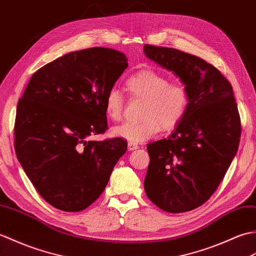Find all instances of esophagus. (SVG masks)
<instances>
[{"label": "esophagus", "instance_id": "obj_1", "mask_svg": "<svg viewBox=\"0 0 256 256\" xmlns=\"http://www.w3.org/2000/svg\"><path fill=\"white\" fill-rule=\"evenodd\" d=\"M136 149H138V144H134V142H128V150L129 151H134Z\"/></svg>", "mask_w": 256, "mask_h": 256}]
</instances>
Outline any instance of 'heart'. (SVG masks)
<instances>
[{"mask_svg":"<svg viewBox=\"0 0 256 256\" xmlns=\"http://www.w3.org/2000/svg\"><path fill=\"white\" fill-rule=\"evenodd\" d=\"M130 98L144 100L139 122H126L112 129V134L129 142H144L156 137L162 129L171 132L183 120L190 105V95L182 82H170L168 78L152 69L132 73L124 82ZM106 117L122 120L124 98L119 90L112 88L104 100Z\"/></svg>","mask_w":256,"mask_h":256,"instance_id":"b5f03b06","label":"heart"}]
</instances>
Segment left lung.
<instances>
[{"label":"left lung","mask_w":256,"mask_h":256,"mask_svg":"<svg viewBox=\"0 0 256 256\" xmlns=\"http://www.w3.org/2000/svg\"><path fill=\"white\" fill-rule=\"evenodd\" d=\"M144 49L150 60L174 72L190 95L175 132L146 146L144 190L164 212H190L216 192L239 148L241 120L234 90L217 68L196 56L152 44Z\"/></svg>","instance_id":"left-lung-1"}]
</instances>
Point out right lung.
I'll return each mask as SVG.
<instances>
[{
	"instance_id": "add662e5",
	"label": "right lung",
	"mask_w": 256,
	"mask_h": 256,
	"mask_svg": "<svg viewBox=\"0 0 256 256\" xmlns=\"http://www.w3.org/2000/svg\"><path fill=\"white\" fill-rule=\"evenodd\" d=\"M120 51L94 47L66 54L37 70L18 100L15 152L51 206L81 212L108 183L127 151L122 138L90 141L106 132V93L127 69Z\"/></svg>"
}]
</instances>
